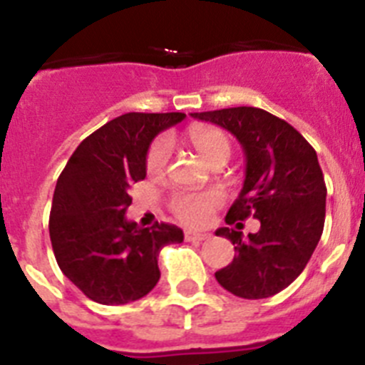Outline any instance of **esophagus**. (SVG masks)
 Masks as SVG:
<instances>
[{"mask_svg":"<svg viewBox=\"0 0 365 365\" xmlns=\"http://www.w3.org/2000/svg\"><path fill=\"white\" fill-rule=\"evenodd\" d=\"M210 237V234H202V232H192L186 230L185 232V240L186 241H205Z\"/></svg>","mask_w":365,"mask_h":365,"instance_id":"esophagus-1","label":"esophagus"}]
</instances>
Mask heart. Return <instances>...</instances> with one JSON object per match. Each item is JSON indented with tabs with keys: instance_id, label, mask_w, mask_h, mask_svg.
Segmentation results:
<instances>
[{
	"instance_id": "heart-1",
	"label": "heart",
	"mask_w": 365,
	"mask_h": 365,
	"mask_svg": "<svg viewBox=\"0 0 365 365\" xmlns=\"http://www.w3.org/2000/svg\"><path fill=\"white\" fill-rule=\"evenodd\" d=\"M188 140L201 159L212 166L217 160H228L230 140L227 133L217 128H195L188 133ZM170 140L166 137L157 138L146 155V170L150 175H160L170 160ZM221 205V193L217 190H206L197 193H179L172 199V212L180 222L190 227H201L210 221L212 214Z\"/></svg>"
}]
</instances>
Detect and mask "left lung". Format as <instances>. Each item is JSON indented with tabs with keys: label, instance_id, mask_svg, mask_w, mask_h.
<instances>
[{
	"label": "left lung",
	"instance_id": "left-lung-1",
	"mask_svg": "<svg viewBox=\"0 0 365 365\" xmlns=\"http://www.w3.org/2000/svg\"><path fill=\"white\" fill-rule=\"evenodd\" d=\"M230 131L245 151V182L227 214L240 227L259 219L256 234L222 227L215 235L235 245L230 265L215 272L222 289L245 299L278 294L298 278L320 241L325 221L324 173L311 144L289 122L259 108L192 113Z\"/></svg>",
	"mask_w": 365,
	"mask_h": 365
}]
</instances>
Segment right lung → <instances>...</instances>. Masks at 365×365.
Instances as JSON below:
<instances>
[{"instance_id":"right-lung-1","label":"right lung","mask_w":365,"mask_h":365,"mask_svg":"<svg viewBox=\"0 0 365 365\" xmlns=\"http://www.w3.org/2000/svg\"><path fill=\"white\" fill-rule=\"evenodd\" d=\"M185 113H125L83 138L58 177L49 234L58 267L89 299L124 305L157 285L160 248L182 243L175 225L125 219L128 190L146 177V155Z\"/></svg>"}]
</instances>
